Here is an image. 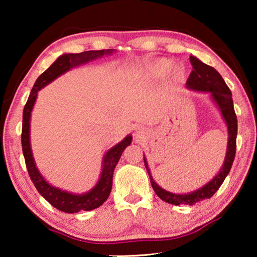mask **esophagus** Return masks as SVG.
<instances>
[{"label": "esophagus", "instance_id": "34e87169", "mask_svg": "<svg viewBox=\"0 0 257 257\" xmlns=\"http://www.w3.org/2000/svg\"><path fill=\"white\" fill-rule=\"evenodd\" d=\"M145 130L144 128H138V130H136V133H135V136H136V139H143L144 137H145Z\"/></svg>", "mask_w": 257, "mask_h": 257}]
</instances>
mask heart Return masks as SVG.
<instances>
[{
  "label": "heart",
  "mask_w": 257,
  "mask_h": 257,
  "mask_svg": "<svg viewBox=\"0 0 257 257\" xmlns=\"http://www.w3.org/2000/svg\"><path fill=\"white\" fill-rule=\"evenodd\" d=\"M171 69V63L166 61V59H160V61H157L151 64L149 68L146 69V75L149 77H161L166 73L168 70ZM184 75V71H182L181 68H175L174 69V76L177 78H180Z\"/></svg>",
  "instance_id": "heart-1"
}]
</instances>
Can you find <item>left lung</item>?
<instances>
[{
    "label": "left lung",
    "mask_w": 257,
    "mask_h": 257,
    "mask_svg": "<svg viewBox=\"0 0 257 257\" xmlns=\"http://www.w3.org/2000/svg\"><path fill=\"white\" fill-rule=\"evenodd\" d=\"M191 59V64L193 70L189 75L186 86L188 89L194 91H201V92H209L212 96L213 100L219 106L221 114L227 124L228 128V145H227V153L224 158L223 166L221 168L219 173L213 178L208 184L203 186V187L196 189V191L189 193V194H174V193L165 191L156 184L153 180L152 175H151L149 165L145 158H144V163L147 173H149L151 185L156 192V194L165 202L171 203V205H189L193 206L195 203L205 199H209L215 194V192L222 185L224 179L229 173L231 165H233L235 152H236V136H237V118L234 111L233 98H231V92L229 87L227 86L222 77L215 69L212 66L205 64L194 56L189 57Z\"/></svg>",
    "instance_id": "left-lung-1"
}]
</instances>
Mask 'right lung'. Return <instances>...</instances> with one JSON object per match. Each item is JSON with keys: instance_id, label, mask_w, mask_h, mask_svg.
<instances>
[{"instance_id": "obj_1", "label": "right lung", "mask_w": 257, "mask_h": 257, "mask_svg": "<svg viewBox=\"0 0 257 257\" xmlns=\"http://www.w3.org/2000/svg\"><path fill=\"white\" fill-rule=\"evenodd\" d=\"M114 52V49H106V50H91L84 51L80 54H64L56 59L52 63L50 68H48L42 75L38 77L34 84L33 90L28 98L26 106L23 110V124H22V151L24 160H26L27 170L29 177L35 185L38 193L50 203L55 208L65 213H78L80 210H92L103 205L110 195L112 189V178H113V171L115 165L118 164L122 152L128 145H131L132 137L127 136L122 139L120 143L112 147L104 156L103 170L97 185L85 194L78 195L72 193L62 191L56 188L50 184H48L42 177L40 171L37 170L36 164L34 161L33 152L30 147V115L33 111L34 104L36 101L37 92L42 87L48 85L49 83L57 78L63 73L69 71L75 66L85 64L87 62L94 61V59L103 57V56H110Z\"/></svg>"}]
</instances>
